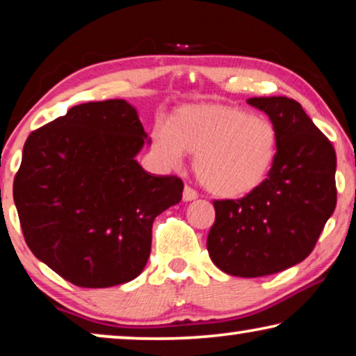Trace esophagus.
Returning a JSON list of instances; mask_svg holds the SVG:
<instances>
[{"label":"esophagus","instance_id":"34e87169","mask_svg":"<svg viewBox=\"0 0 356 356\" xmlns=\"http://www.w3.org/2000/svg\"><path fill=\"white\" fill-rule=\"evenodd\" d=\"M197 191L196 189H193L191 186H184L183 189V199L184 201H194V199H197Z\"/></svg>","mask_w":356,"mask_h":356}]
</instances>
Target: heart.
I'll use <instances>...</instances> for the list:
<instances>
[{
  "instance_id": "heart-1",
  "label": "heart",
  "mask_w": 356,
  "mask_h": 356,
  "mask_svg": "<svg viewBox=\"0 0 356 356\" xmlns=\"http://www.w3.org/2000/svg\"><path fill=\"white\" fill-rule=\"evenodd\" d=\"M279 133L264 116L233 105H188L154 133V145L168 163L183 152L194 157V172L218 197H241L261 186L275 162Z\"/></svg>"
}]
</instances>
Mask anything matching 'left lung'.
<instances>
[{"instance_id":"left-lung-1","label":"left lung","mask_w":356,"mask_h":356,"mask_svg":"<svg viewBox=\"0 0 356 356\" xmlns=\"http://www.w3.org/2000/svg\"><path fill=\"white\" fill-rule=\"evenodd\" d=\"M279 133L266 181L241 199L213 201L207 236L213 264L225 274L262 277L306 259L337 204L335 150L303 106L289 97H252Z\"/></svg>"}]
</instances>
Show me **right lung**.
Listing matches in <instances>:
<instances>
[{
  "mask_svg": "<svg viewBox=\"0 0 356 356\" xmlns=\"http://www.w3.org/2000/svg\"><path fill=\"white\" fill-rule=\"evenodd\" d=\"M147 134L124 100L89 102L32 131L14 177L24 240L84 289L133 280L147 264L155 217L181 201L175 175L136 162Z\"/></svg>",
  "mask_w": 356,
  "mask_h": 356,
  "instance_id": "1",
  "label": "right lung"
}]
</instances>
